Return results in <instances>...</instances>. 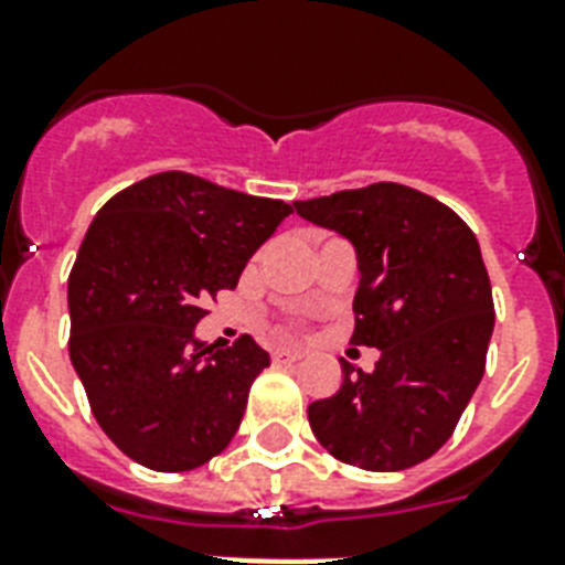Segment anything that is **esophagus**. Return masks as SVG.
<instances>
[{
    "instance_id": "esophagus-1",
    "label": "esophagus",
    "mask_w": 565,
    "mask_h": 565,
    "mask_svg": "<svg viewBox=\"0 0 565 565\" xmlns=\"http://www.w3.org/2000/svg\"><path fill=\"white\" fill-rule=\"evenodd\" d=\"M299 358H301V352H296V349H275L273 352L275 363H296Z\"/></svg>"
}]
</instances>
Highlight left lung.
Instances as JSON below:
<instances>
[{
    "label": "left lung",
    "instance_id": "1",
    "mask_svg": "<svg viewBox=\"0 0 565 565\" xmlns=\"http://www.w3.org/2000/svg\"><path fill=\"white\" fill-rule=\"evenodd\" d=\"M301 220L345 237L358 255L354 345L375 370L343 361V384L308 407L337 460L398 472L428 460L483 377L495 310L481 246L434 195L381 181L292 202Z\"/></svg>",
    "mask_w": 565,
    "mask_h": 565
}]
</instances>
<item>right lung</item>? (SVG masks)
<instances>
[{
    "instance_id": "1",
    "label": "right lung",
    "mask_w": 565,
    "mask_h": 565,
    "mask_svg": "<svg viewBox=\"0 0 565 565\" xmlns=\"http://www.w3.org/2000/svg\"><path fill=\"white\" fill-rule=\"evenodd\" d=\"M292 213L190 172H158L102 204L75 257L70 361L102 430L140 466L188 472L228 446L269 354L195 326Z\"/></svg>"
}]
</instances>
